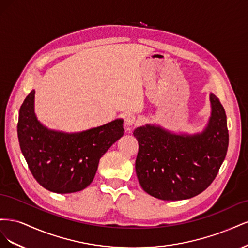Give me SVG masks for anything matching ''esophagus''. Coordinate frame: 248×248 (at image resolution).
<instances>
[{
    "label": "esophagus",
    "instance_id": "34e87169",
    "mask_svg": "<svg viewBox=\"0 0 248 248\" xmlns=\"http://www.w3.org/2000/svg\"><path fill=\"white\" fill-rule=\"evenodd\" d=\"M136 122H137V117L133 114H128L125 117V123L128 127H132V125H134Z\"/></svg>",
    "mask_w": 248,
    "mask_h": 248
}]
</instances>
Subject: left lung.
<instances>
[{"label": "left lung", "instance_id": "obj_1", "mask_svg": "<svg viewBox=\"0 0 248 248\" xmlns=\"http://www.w3.org/2000/svg\"><path fill=\"white\" fill-rule=\"evenodd\" d=\"M211 117L197 134H175L160 126L147 124L133 131L139 141L136 171L150 196L180 201L208 188L226 158L229 130L226 111L219 99L210 94Z\"/></svg>", "mask_w": 248, "mask_h": 248}]
</instances>
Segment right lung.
Returning <instances> with one entry per match:
<instances>
[{"instance_id": "add662e5", "label": "right lung", "mask_w": 248, "mask_h": 248, "mask_svg": "<svg viewBox=\"0 0 248 248\" xmlns=\"http://www.w3.org/2000/svg\"><path fill=\"white\" fill-rule=\"evenodd\" d=\"M35 91L21 104L17 134L32 175L44 188L57 193L85 189L95 177L99 159L124 134L123 120L81 132L50 130L34 112Z\"/></svg>"}]
</instances>
